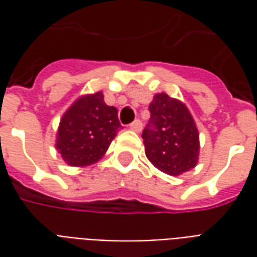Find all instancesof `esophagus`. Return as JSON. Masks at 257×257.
Wrapping results in <instances>:
<instances>
[{"instance_id": "34e87169", "label": "esophagus", "mask_w": 257, "mask_h": 257, "mask_svg": "<svg viewBox=\"0 0 257 257\" xmlns=\"http://www.w3.org/2000/svg\"><path fill=\"white\" fill-rule=\"evenodd\" d=\"M129 128L132 129V131H135V132H140V131L143 129V123H142L140 119H136V121H134V122L129 125Z\"/></svg>"}]
</instances>
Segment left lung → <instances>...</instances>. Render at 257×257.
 <instances>
[{
	"label": "left lung",
	"mask_w": 257,
	"mask_h": 257,
	"mask_svg": "<svg viewBox=\"0 0 257 257\" xmlns=\"http://www.w3.org/2000/svg\"><path fill=\"white\" fill-rule=\"evenodd\" d=\"M149 110L150 119L142 134L149 161L171 176L193 169L198 162L199 134L189 108L167 93H157Z\"/></svg>",
	"instance_id": "left-lung-1"
}]
</instances>
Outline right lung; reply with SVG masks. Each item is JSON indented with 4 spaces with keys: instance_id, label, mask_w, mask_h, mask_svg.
I'll return each mask as SVG.
<instances>
[{
    "instance_id": "add662e5",
    "label": "right lung",
    "mask_w": 257,
    "mask_h": 257,
    "mask_svg": "<svg viewBox=\"0 0 257 257\" xmlns=\"http://www.w3.org/2000/svg\"><path fill=\"white\" fill-rule=\"evenodd\" d=\"M121 128L118 110L107 106L103 92L82 95L60 118L55 147L70 167H88L101 160Z\"/></svg>"
}]
</instances>
